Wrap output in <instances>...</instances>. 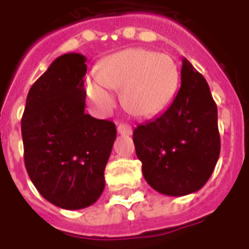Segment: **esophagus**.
I'll use <instances>...</instances> for the list:
<instances>
[{
    "label": "esophagus",
    "instance_id": "34e87169",
    "mask_svg": "<svg viewBox=\"0 0 249 249\" xmlns=\"http://www.w3.org/2000/svg\"><path fill=\"white\" fill-rule=\"evenodd\" d=\"M117 132H119L120 135L129 136L132 135V126L126 124H120L119 126H117Z\"/></svg>",
    "mask_w": 249,
    "mask_h": 249
}]
</instances>
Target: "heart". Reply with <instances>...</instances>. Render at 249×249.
Here are the masks:
<instances>
[{
	"label": "heart",
	"instance_id": "heart-1",
	"mask_svg": "<svg viewBox=\"0 0 249 249\" xmlns=\"http://www.w3.org/2000/svg\"><path fill=\"white\" fill-rule=\"evenodd\" d=\"M178 68L168 54L126 49L109 56L97 74L85 80V94L100 110L114 103L110 88L121 89V103L133 116L151 119L172 103L178 87Z\"/></svg>",
	"mask_w": 249,
	"mask_h": 249
}]
</instances>
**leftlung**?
<instances>
[{"instance_id":"1","label":"left lung","mask_w":249,"mask_h":249,"mask_svg":"<svg viewBox=\"0 0 249 249\" xmlns=\"http://www.w3.org/2000/svg\"><path fill=\"white\" fill-rule=\"evenodd\" d=\"M133 142L144 178L157 192L185 196L208 181L220 155L217 107L208 82L187 58L172 104L135 128Z\"/></svg>"}]
</instances>
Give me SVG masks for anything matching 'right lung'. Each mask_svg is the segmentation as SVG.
<instances>
[{"label": "right lung", "mask_w": 249, "mask_h": 249, "mask_svg": "<svg viewBox=\"0 0 249 249\" xmlns=\"http://www.w3.org/2000/svg\"><path fill=\"white\" fill-rule=\"evenodd\" d=\"M87 57H57L32 85L21 120L24 160L32 183L64 209L92 205L105 188L104 171L116 125L85 113Z\"/></svg>", "instance_id": "1"}]
</instances>
